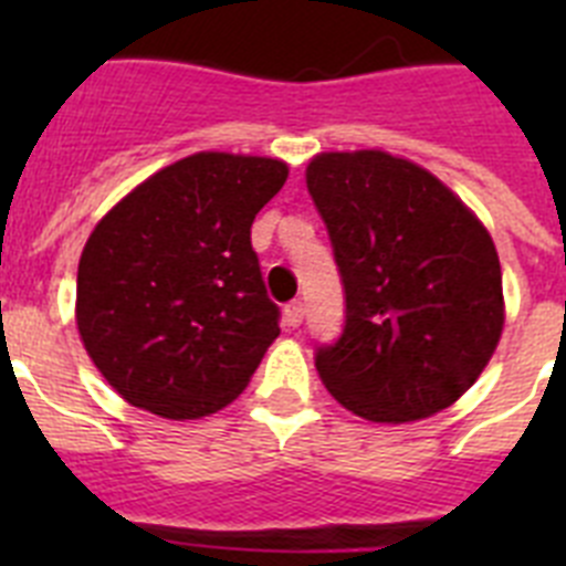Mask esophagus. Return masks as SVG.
<instances>
[{
	"instance_id": "obj_1",
	"label": "esophagus",
	"mask_w": 566,
	"mask_h": 566,
	"mask_svg": "<svg viewBox=\"0 0 566 566\" xmlns=\"http://www.w3.org/2000/svg\"><path fill=\"white\" fill-rule=\"evenodd\" d=\"M306 317V306H303V300H292L286 308H283V319H286L289 328H297Z\"/></svg>"
}]
</instances>
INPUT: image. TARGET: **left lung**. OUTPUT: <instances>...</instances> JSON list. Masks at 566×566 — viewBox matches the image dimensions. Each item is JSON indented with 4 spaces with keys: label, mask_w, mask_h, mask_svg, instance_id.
<instances>
[{
    "label": "left lung",
    "mask_w": 566,
    "mask_h": 566,
    "mask_svg": "<svg viewBox=\"0 0 566 566\" xmlns=\"http://www.w3.org/2000/svg\"><path fill=\"white\" fill-rule=\"evenodd\" d=\"M306 184L345 294L343 334L314 354L319 379L371 422L457 402L504 326L488 229L428 169L379 149L317 155Z\"/></svg>",
    "instance_id": "1"
}]
</instances>
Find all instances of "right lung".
<instances>
[{
	"mask_svg": "<svg viewBox=\"0 0 566 566\" xmlns=\"http://www.w3.org/2000/svg\"><path fill=\"white\" fill-rule=\"evenodd\" d=\"M286 178L274 158L195 153L93 229L78 260V334L129 405L198 419L247 388L280 334L252 221Z\"/></svg>",
	"mask_w": 566,
	"mask_h": 566,
	"instance_id": "right-lung-1",
	"label": "right lung"
}]
</instances>
